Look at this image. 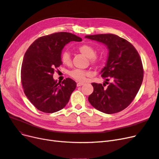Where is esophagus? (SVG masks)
Here are the masks:
<instances>
[{
    "mask_svg": "<svg viewBox=\"0 0 159 159\" xmlns=\"http://www.w3.org/2000/svg\"><path fill=\"white\" fill-rule=\"evenodd\" d=\"M84 85V83L78 82V84H77V86H78V87H80V86H81V85Z\"/></svg>",
    "mask_w": 159,
    "mask_h": 159,
    "instance_id": "obj_1",
    "label": "esophagus"
}]
</instances>
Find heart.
Listing matches in <instances>:
<instances>
[{
	"label": "heart",
	"mask_w": 159,
	"mask_h": 159,
	"mask_svg": "<svg viewBox=\"0 0 159 159\" xmlns=\"http://www.w3.org/2000/svg\"><path fill=\"white\" fill-rule=\"evenodd\" d=\"M79 52L88 57L91 64H96L99 62L98 56H96V52L94 48L89 44H82L78 47ZM61 60L63 64L69 66L71 63V58L70 54L68 51H65L61 56ZM91 75V72L88 70H84L81 69H74L69 72V75L78 81H85L87 77Z\"/></svg>",
	"instance_id": "1"
}]
</instances>
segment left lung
Instances as JSON below:
<instances>
[{
	"label": "left lung",
	"mask_w": 159,
	"mask_h": 159,
	"mask_svg": "<svg viewBox=\"0 0 159 159\" xmlns=\"http://www.w3.org/2000/svg\"><path fill=\"white\" fill-rule=\"evenodd\" d=\"M85 38L102 42L109 49L106 66L101 71L105 83H92L93 91L88 100L93 107L113 114L127 107L135 98L143 80V67L138 52L131 43L112 34L88 35Z\"/></svg>",
	"instance_id": "8db88e82"
}]
</instances>
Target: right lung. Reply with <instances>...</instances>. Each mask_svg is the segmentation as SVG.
<instances>
[{
  "label": "right lung",
  "instance_id": "right-lung-1",
  "mask_svg": "<svg viewBox=\"0 0 159 159\" xmlns=\"http://www.w3.org/2000/svg\"><path fill=\"white\" fill-rule=\"evenodd\" d=\"M82 39L71 33L61 32L38 38L28 48L22 64L24 92L37 109L52 113L68 103L76 83L66 78L61 83L53 79L55 70L62 64L61 53L70 41Z\"/></svg>",
  "mask_w": 159,
  "mask_h": 159
}]
</instances>
